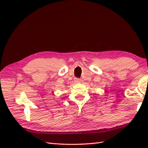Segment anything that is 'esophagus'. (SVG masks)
<instances>
[{
	"instance_id": "obj_1",
	"label": "esophagus",
	"mask_w": 148,
	"mask_h": 148,
	"mask_svg": "<svg viewBox=\"0 0 148 148\" xmlns=\"http://www.w3.org/2000/svg\"><path fill=\"white\" fill-rule=\"evenodd\" d=\"M75 82L76 83H80V82H81V79H79L78 78H75Z\"/></svg>"
}]
</instances>
